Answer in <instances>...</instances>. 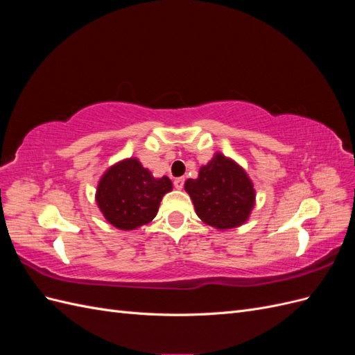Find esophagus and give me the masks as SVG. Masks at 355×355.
I'll use <instances>...</instances> for the list:
<instances>
[{
	"label": "esophagus",
	"mask_w": 355,
	"mask_h": 355,
	"mask_svg": "<svg viewBox=\"0 0 355 355\" xmlns=\"http://www.w3.org/2000/svg\"><path fill=\"white\" fill-rule=\"evenodd\" d=\"M173 184H175V188H176V189H182V188H184L185 179H184V178H178V179H175Z\"/></svg>",
	"instance_id": "1"
}]
</instances>
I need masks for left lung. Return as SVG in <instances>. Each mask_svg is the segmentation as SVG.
I'll use <instances>...</instances> for the list:
<instances>
[{"label":"left lung","instance_id":"left-lung-1","mask_svg":"<svg viewBox=\"0 0 355 355\" xmlns=\"http://www.w3.org/2000/svg\"><path fill=\"white\" fill-rule=\"evenodd\" d=\"M198 218L216 230L237 228L249 219L256 192L245 170L220 153L185 182Z\"/></svg>","mask_w":355,"mask_h":355}]
</instances>
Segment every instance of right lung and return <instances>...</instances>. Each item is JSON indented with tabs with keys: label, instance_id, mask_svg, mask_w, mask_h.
Returning <instances> with one entry per match:
<instances>
[{
	"label": "right lung",
	"instance_id": "add662e5",
	"mask_svg": "<svg viewBox=\"0 0 355 355\" xmlns=\"http://www.w3.org/2000/svg\"><path fill=\"white\" fill-rule=\"evenodd\" d=\"M171 189L167 176L154 178L137 158H125L105 171L96 202L112 227L133 231L157 216L161 200Z\"/></svg>",
	"mask_w": 355,
	"mask_h": 355
}]
</instances>
